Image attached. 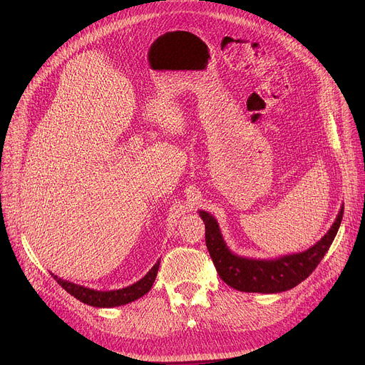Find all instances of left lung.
Segmentation results:
<instances>
[{
  "label": "left lung",
  "mask_w": 365,
  "mask_h": 365,
  "mask_svg": "<svg viewBox=\"0 0 365 365\" xmlns=\"http://www.w3.org/2000/svg\"><path fill=\"white\" fill-rule=\"evenodd\" d=\"M200 217L205 225V244L219 277L240 292L274 294L293 289L315 271L339 231L343 207L329 232L317 244L304 252L277 259H250L232 253L223 240L217 220L204 210H200Z\"/></svg>",
  "instance_id": "1"
}]
</instances>
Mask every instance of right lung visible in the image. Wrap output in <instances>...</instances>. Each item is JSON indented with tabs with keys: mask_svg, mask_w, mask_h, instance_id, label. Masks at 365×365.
I'll list each match as a JSON object with an SVG mask.
<instances>
[{
	"mask_svg": "<svg viewBox=\"0 0 365 365\" xmlns=\"http://www.w3.org/2000/svg\"><path fill=\"white\" fill-rule=\"evenodd\" d=\"M158 267H160V260L153 264L150 267V271L138 282L125 287V289L110 290V292L87 289L84 285H78L71 281L62 279L54 274H51V277L57 281V284L62 285V289H65L71 296H73L75 299H78L86 304L94 306V308H115V306H123L145 296L150 290L153 281L157 278Z\"/></svg>",
	"mask_w": 365,
	"mask_h": 365,
	"instance_id": "obj_1",
	"label": "right lung"
}]
</instances>
